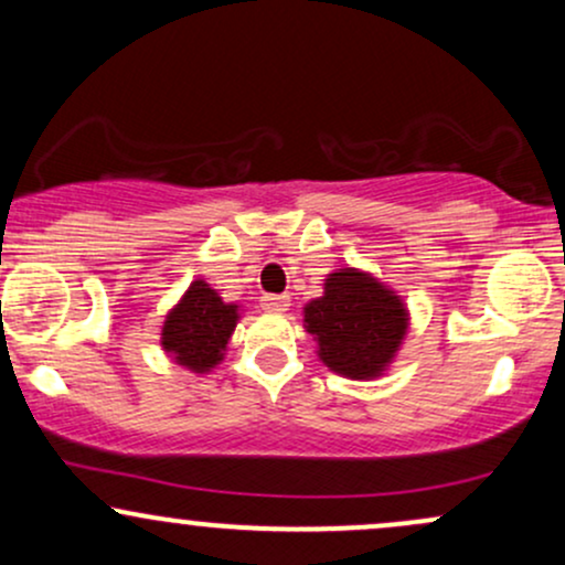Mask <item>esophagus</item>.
<instances>
[{
    "instance_id": "esophagus-1",
    "label": "esophagus",
    "mask_w": 565,
    "mask_h": 565,
    "mask_svg": "<svg viewBox=\"0 0 565 565\" xmlns=\"http://www.w3.org/2000/svg\"><path fill=\"white\" fill-rule=\"evenodd\" d=\"M260 305H263V310H268V313H284V310L289 308V297L287 295H265Z\"/></svg>"
}]
</instances>
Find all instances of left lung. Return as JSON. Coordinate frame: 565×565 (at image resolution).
<instances>
[{"instance_id": "8db88e82", "label": "left lung", "mask_w": 565, "mask_h": 565, "mask_svg": "<svg viewBox=\"0 0 565 565\" xmlns=\"http://www.w3.org/2000/svg\"><path fill=\"white\" fill-rule=\"evenodd\" d=\"M305 332L319 342V359L348 380H374L393 364L408 332L401 295L372 274L340 268L323 295L305 305Z\"/></svg>"}]
</instances>
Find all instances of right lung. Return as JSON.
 I'll return each mask as SVG.
<instances>
[{"instance_id":"1","label":"right lung","mask_w":565,"mask_h":565,"mask_svg":"<svg viewBox=\"0 0 565 565\" xmlns=\"http://www.w3.org/2000/svg\"><path fill=\"white\" fill-rule=\"evenodd\" d=\"M238 319V305L223 302L204 278H196L167 313L161 348L174 364L206 374L225 359V348Z\"/></svg>"}]
</instances>
